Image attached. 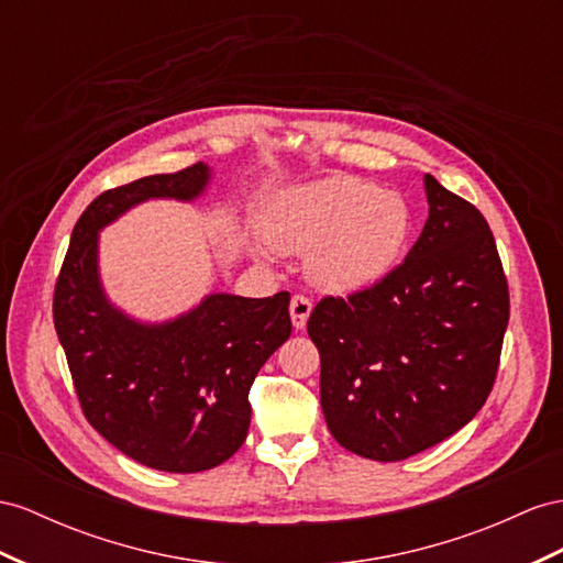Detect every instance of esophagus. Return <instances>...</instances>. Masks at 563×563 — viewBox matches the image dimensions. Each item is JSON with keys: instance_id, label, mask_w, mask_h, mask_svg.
Masks as SVG:
<instances>
[{"instance_id": "esophagus-1", "label": "esophagus", "mask_w": 563, "mask_h": 563, "mask_svg": "<svg viewBox=\"0 0 563 563\" xmlns=\"http://www.w3.org/2000/svg\"><path fill=\"white\" fill-rule=\"evenodd\" d=\"M311 307H313V305H311L309 297H305V295H295V297H292V301H290V316H292V325H295L297 330H301V328L307 325Z\"/></svg>"}]
</instances>
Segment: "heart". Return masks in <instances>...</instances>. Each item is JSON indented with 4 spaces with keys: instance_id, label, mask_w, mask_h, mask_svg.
Returning a JSON list of instances; mask_svg holds the SVG:
<instances>
[{
    "instance_id": "heart-1",
    "label": "heart",
    "mask_w": 563,
    "mask_h": 563,
    "mask_svg": "<svg viewBox=\"0 0 563 563\" xmlns=\"http://www.w3.org/2000/svg\"><path fill=\"white\" fill-rule=\"evenodd\" d=\"M407 233L405 199L350 176L287 190L266 219L271 247L309 252V278L328 292H354L380 280L397 262Z\"/></svg>"
}]
</instances>
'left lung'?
<instances>
[{"label":"left lung","instance_id":"obj_1","mask_svg":"<svg viewBox=\"0 0 563 563\" xmlns=\"http://www.w3.org/2000/svg\"><path fill=\"white\" fill-rule=\"evenodd\" d=\"M428 221L407 258L309 316L330 435L401 461L454 435L493 390L509 285L485 216L426 173Z\"/></svg>","mask_w":563,"mask_h":563}]
</instances>
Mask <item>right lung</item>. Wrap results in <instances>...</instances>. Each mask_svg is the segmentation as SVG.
I'll return each instance as SVG.
<instances>
[{
	"label": "right lung",
	"mask_w": 563,
	"mask_h": 563,
	"mask_svg": "<svg viewBox=\"0 0 563 563\" xmlns=\"http://www.w3.org/2000/svg\"><path fill=\"white\" fill-rule=\"evenodd\" d=\"M209 166L158 173L99 195L78 219L54 287V328L90 426L137 464L199 473L247 438L250 387L290 338V292L264 299L209 295L166 323H140L107 299L99 230L147 199L190 201Z\"/></svg>",
	"instance_id": "right-lung-1"
}]
</instances>
